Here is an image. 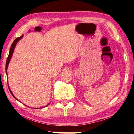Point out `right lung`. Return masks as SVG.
<instances>
[{
    "instance_id": "obj_1",
    "label": "right lung",
    "mask_w": 134,
    "mask_h": 134,
    "mask_svg": "<svg viewBox=\"0 0 134 134\" xmlns=\"http://www.w3.org/2000/svg\"><path fill=\"white\" fill-rule=\"evenodd\" d=\"M23 37V35H22L21 36H20V37H18V38H17L16 39H15V40H14V41H13V42L12 44V45H11L10 49V51H9V56H8V57H7V60H6V74H7V67H8V65H9V64L10 60V59H11V58H12V57L14 49V48H15V47H16V44H17V42H18V41H19V40H20V39L21 38H22ZM8 86H9V85H8ZM9 90H10V92L11 93V94H12V95L13 96V97L15 98V99L17 100V98H16V97H15V96H14L13 95V93H12V91H11L10 89L9 86ZM48 104L47 105H45V107H47V106H48ZM43 107H41V108H43Z\"/></svg>"
}]
</instances>
